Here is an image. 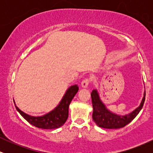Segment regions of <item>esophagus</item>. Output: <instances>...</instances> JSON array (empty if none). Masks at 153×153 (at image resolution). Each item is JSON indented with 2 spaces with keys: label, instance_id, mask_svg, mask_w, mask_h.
I'll list each match as a JSON object with an SVG mask.
<instances>
[{
  "label": "esophagus",
  "instance_id": "34e87169",
  "mask_svg": "<svg viewBox=\"0 0 153 153\" xmlns=\"http://www.w3.org/2000/svg\"><path fill=\"white\" fill-rule=\"evenodd\" d=\"M91 82V80L89 78H85L82 80V81L81 82V85L82 88H87L88 86V85L90 84Z\"/></svg>",
  "mask_w": 153,
  "mask_h": 153
}]
</instances>
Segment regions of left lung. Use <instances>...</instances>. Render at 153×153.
<instances>
[{"instance_id": "1", "label": "left lung", "mask_w": 153, "mask_h": 153, "mask_svg": "<svg viewBox=\"0 0 153 153\" xmlns=\"http://www.w3.org/2000/svg\"><path fill=\"white\" fill-rule=\"evenodd\" d=\"M91 100H92L93 108V119L100 127L106 129H119L125 127L134 119L139 112L143 108L145 100V92L144 97L139 107L127 115L121 116L112 113L108 111L102 103L98 94L97 91L94 90L91 92Z\"/></svg>"}]
</instances>
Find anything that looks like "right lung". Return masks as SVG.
<instances>
[{
  "mask_svg": "<svg viewBox=\"0 0 153 153\" xmlns=\"http://www.w3.org/2000/svg\"><path fill=\"white\" fill-rule=\"evenodd\" d=\"M78 91V85H72L67 90L58 106L52 111L42 117H32L26 114L15 106L20 114L34 127L44 129H57L62 127L68 119L69 105Z\"/></svg>",
  "mask_w": 153,
  "mask_h": 153,
  "instance_id": "add662e5",
  "label": "right lung"
}]
</instances>
